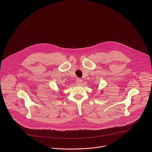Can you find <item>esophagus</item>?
<instances>
[{"instance_id":"esophagus-1","label":"esophagus","mask_w":152,"mask_h":152,"mask_svg":"<svg viewBox=\"0 0 152 152\" xmlns=\"http://www.w3.org/2000/svg\"><path fill=\"white\" fill-rule=\"evenodd\" d=\"M82 83H83L82 79L77 78V79L76 80V84H77V85H81V84H82Z\"/></svg>"}]
</instances>
